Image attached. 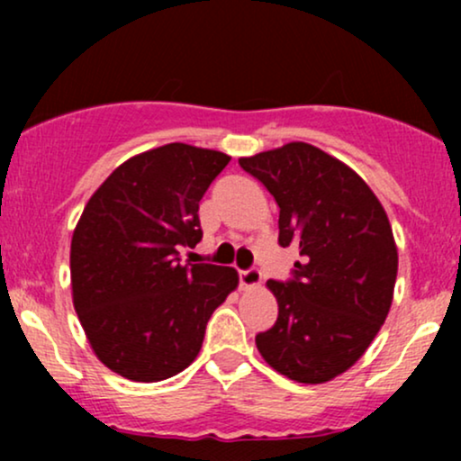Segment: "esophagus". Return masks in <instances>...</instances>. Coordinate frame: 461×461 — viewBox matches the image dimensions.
<instances>
[{"mask_svg":"<svg viewBox=\"0 0 461 461\" xmlns=\"http://www.w3.org/2000/svg\"><path fill=\"white\" fill-rule=\"evenodd\" d=\"M262 284V275L258 268H249V271H240V285L245 290L258 288Z\"/></svg>","mask_w":461,"mask_h":461,"instance_id":"1","label":"esophagus"}]
</instances>
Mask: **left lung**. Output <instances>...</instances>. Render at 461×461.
<instances>
[{
    "mask_svg": "<svg viewBox=\"0 0 461 461\" xmlns=\"http://www.w3.org/2000/svg\"><path fill=\"white\" fill-rule=\"evenodd\" d=\"M279 205V245H297L294 279L267 288L277 321L256 336L264 362L325 384L366 353L394 297L399 251L382 201L348 164L308 142L238 160Z\"/></svg>",
    "mask_w": 461,
    "mask_h": 461,
    "instance_id": "8db88e82",
    "label": "left lung"
}]
</instances>
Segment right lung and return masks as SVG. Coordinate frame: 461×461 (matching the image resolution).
I'll return each mask as SVG.
<instances>
[{
    "label": "right lung",
    "mask_w": 461,
    "mask_h": 461,
    "mask_svg": "<svg viewBox=\"0 0 461 461\" xmlns=\"http://www.w3.org/2000/svg\"><path fill=\"white\" fill-rule=\"evenodd\" d=\"M231 158L186 142L142 151L93 193L71 238L73 308L104 366L162 382L199 356L212 312L238 288L231 267H182L201 240L199 201Z\"/></svg>",
    "instance_id": "add662e5"
}]
</instances>
